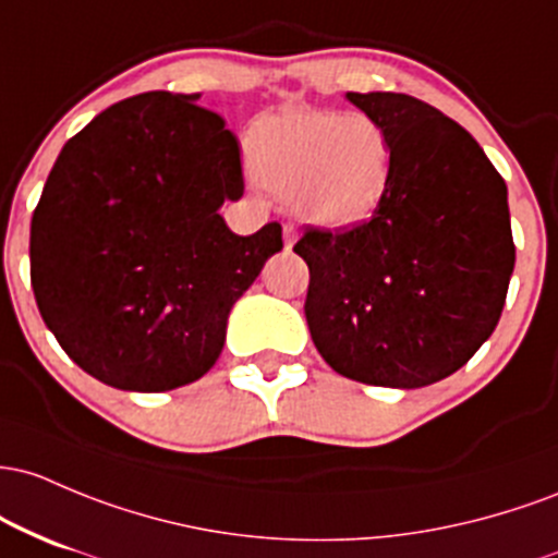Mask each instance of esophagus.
Wrapping results in <instances>:
<instances>
[{
  "mask_svg": "<svg viewBox=\"0 0 558 558\" xmlns=\"http://www.w3.org/2000/svg\"><path fill=\"white\" fill-rule=\"evenodd\" d=\"M295 242H298L295 227H292V223H284V250L295 247Z\"/></svg>",
  "mask_w": 558,
  "mask_h": 558,
  "instance_id": "34e87169",
  "label": "esophagus"
}]
</instances>
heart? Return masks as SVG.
<instances>
[{"label":"heart","mask_w":558,"mask_h":558,"mask_svg":"<svg viewBox=\"0 0 558 558\" xmlns=\"http://www.w3.org/2000/svg\"><path fill=\"white\" fill-rule=\"evenodd\" d=\"M247 162L253 179L292 199L300 218L350 229L372 218L390 190L396 142L368 112L290 108L253 123Z\"/></svg>","instance_id":"heart-1"}]
</instances>
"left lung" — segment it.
Wrapping results in <instances>:
<instances>
[{
    "label": "left lung",
    "mask_w": 558,
    "mask_h": 558,
    "mask_svg": "<svg viewBox=\"0 0 558 558\" xmlns=\"http://www.w3.org/2000/svg\"><path fill=\"white\" fill-rule=\"evenodd\" d=\"M345 97L390 131L396 171L368 221L305 229V318L337 374L414 390L459 372L496 329L517 258L506 181L466 129L422 99Z\"/></svg>",
    "instance_id": "left-lung-1"
}]
</instances>
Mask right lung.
<instances>
[{
	"mask_svg": "<svg viewBox=\"0 0 558 558\" xmlns=\"http://www.w3.org/2000/svg\"><path fill=\"white\" fill-rule=\"evenodd\" d=\"M199 94L147 92L65 142L31 218V287L60 348L118 390L210 372L234 303L284 247L279 223L234 234L240 144Z\"/></svg>",
	"mask_w": 558,
	"mask_h": 558,
	"instance_id": "add662e5",
	"label": "right lung"
}]
</instances>
